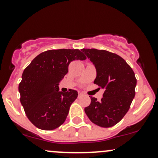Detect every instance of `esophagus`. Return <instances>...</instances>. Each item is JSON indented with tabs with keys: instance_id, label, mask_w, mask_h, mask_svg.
<instances>
[{
	"instance_id": "obj_1",
	"label": "esophagus",
	"mask_w": 158,
	"mask_h": 158,
	"mask_svg": "<svg viewBox=\"0 0 158 158\" xmlns=\"http://www.w3.org/2000/svg\"><path fill=\"white\" fill-rule=\"evenodd\" d=\"M82 93H81V92H79V97L82 96Z\"/></svg>"
}]
</instances>
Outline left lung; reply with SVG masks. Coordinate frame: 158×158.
<instances>
[{"instance_id":"obj_1","label":"left lung","mask_w":158,"mask_h":158,"mask_svg":"<svg viewBox=\"0 0 158 158\" xmlns=\"http://www.w3.org/2000/svg\"><path fill=\"white\" fill-rule=\"evenodd\" d=\"M96 69L94 83L105 90L98 102L91 97L85 112L92 123L109 128L118 123L128 112L135 95L137 80L134 71L124 59L102 49H81Z\"/></svg>"}]
</instances>
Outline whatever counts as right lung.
<instances>
[{"mask_svg":"<svg viewBox=\"0 0 158 158\" xmlns=\"http://www.w3.org/2000/svg\"><path fill=\"white\" fill-rule=\"evenodd\" d=\"M86 57L79 49H51L35 57L22 74L20 102L28 119L42 130H53L66 121L77 91L62 92L59 85L72 61Z\"/></svg>","mask_w":158,"mask_h":158,"instance_id":"right-lung-1","label":"right lung"}]
</instances>
